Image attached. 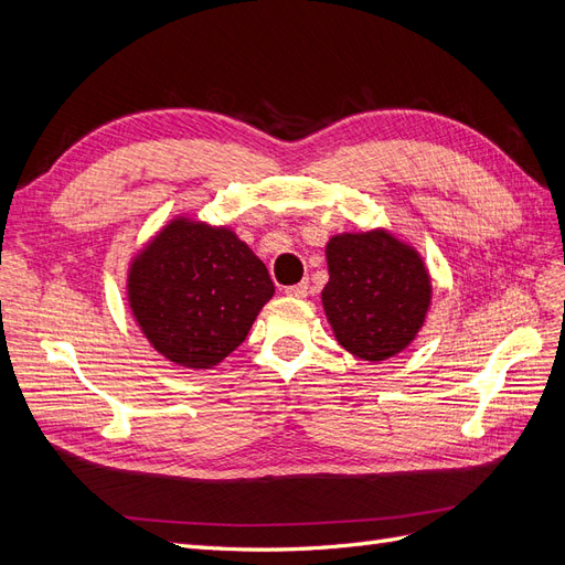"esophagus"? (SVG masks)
Instances as JSON below:
<instances>
[{"instance_id": "obj_1", "label": "esophagus", "mask_w": 565, "mask_h": 565, "mask_svg": "<svg viewBox=\"0 0 565 565\" xmlns=\"http://www.w3.org/2000/svg\"><path fill=\"white\" fill-rule=\"evenodd\" d=\"M285 295L287 297H295V299H303L306 295H309V282H297V285H289L285 287Z\"/></svg>"}]
</instances>
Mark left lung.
I'll return each instance as SVG.
<instances>
[{"label":"left lung","mask_w":565,"mask_h":565,"mask_svg":"<svg viewBox=\"0 0 565 565\" xmlns=\"http://www.w3.org/2000/svg\"><path fill=\"white\" fill-rule=\"evenodd\" d=\"M322 306L339 344L363 361L401 353L419 332L431 282L419 254L386 231L344 233L328 243Z\"/></svg>","instance_id":"left-lung-1"}]
</instances>
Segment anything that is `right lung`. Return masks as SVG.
Wrapping results in <instances>:
<instances>
[{
  "label": "right lung",
  "instance_id": "right-lung-1",
  "mask_svg": "<svg viewBox=\"0 0 565 565\" xmlns=\"http://www.w3.org/2000/svg\"><path fill=\"white\" fill-rule=\"evenodd\" d=\"M273 280L228 228L177 218L129 270V306L169 361L207 370L243 344Z\"/></svg>",
  "mask_w": 565,
  "mask_h": 565
}]
</instances>
